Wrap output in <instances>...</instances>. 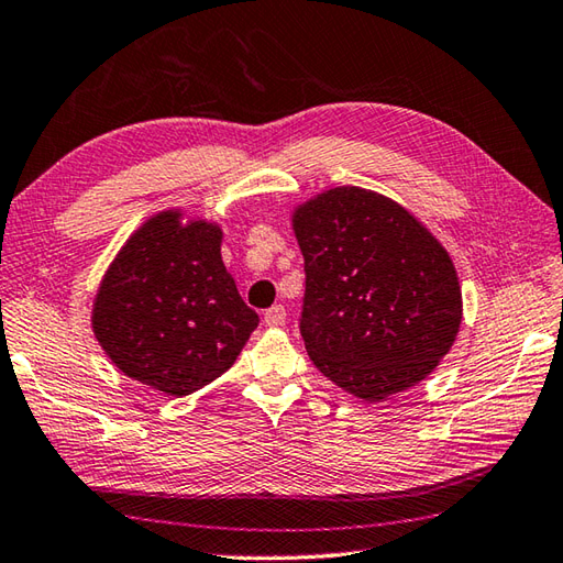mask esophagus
<instances>
[{
  "label": "esophagus",
  "instance_id": "esophagus-1",
  "mask_svg": "<svg viewBox=\"0 0 563 563\" xmlns=\"http://www.w3.org/2000/svg\"><path fill=\"white\" fill-rule=\"evenodd\" d=\"M265 323L269 328H282L286 323V308L284 306H272L265 311Z\"/></svg>",
  "mask_w": 563,
  "mask_h": 563
}]
</instances>
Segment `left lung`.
Wrapping results in <instances>:
<instances>
[{
    "mask_svg": "<svg viewBox=\"0 0 563 563\" xmlns=\"http://www.w3.org/2000/svg\"><path fill=\"white\" fill-rule=\"evenodd\" d=\"M291 225L306 269L298 328L318 372L369 404L432 374L462 325V289L440 240L360 187L308 199Z\"/></svg>",
    "mask_w": 563,
    "mask_h": 563,
    "instance_id": "left-lung-1",
    "label": "left lung"
}]
</instances>
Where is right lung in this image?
<instances>
[{
  "label": "right lung",
  "instance_id": "add662e5",
  "mask_svg": "<svg viewBox=\"0 0 563 563\" xmlns=\"http://www.w3.org/2000/svg\"><path fill=\"white\" fill-rule=\"evenodd\" d=\"M223 231L155 213L113 257L91 308L119 369L167 396H189L233 366L260 318L221 260Z\"/></svg>",
  "mask_w": 563,
  "mask_h": 563
}]
</instances>
